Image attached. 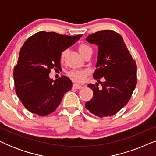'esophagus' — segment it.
Here are the masks:
<instances>
[{
	"instance_id": "esophagus-1",
	"label": "esophagus",
	"mask_w": 156,
	"mask_h": 156,
	"mask_svg": "<svg viewBox=\"0 0 156 156\" xmlns=\"http://www.w3.org/2000/svg\"><path fill=\"white\" fill-rule=\"evenodd\" d=\"M72 87H73V89H82L83 87L82 86V85H80V84H73V86H72Z\"/></svg>"
}]
</instances>
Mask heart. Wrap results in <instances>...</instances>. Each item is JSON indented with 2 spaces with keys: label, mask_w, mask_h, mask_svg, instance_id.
Returning <instances> with one entry per match:
<instances>
[{
  "label": "heart",
  "mask_w": 156,
  "mask_h": 156,
  "mask_svg": "<svg viewBox=\"0 0 156 156\" xmlns=\"http://www.w3.org/2000/svg\"><path fill=\"white\" fill-rule=\"evenodd\" d=\"M89 50H91L90 47H89L87 44H82L79 47V52L81 55L83 57L86 53ZM66 55V50L63 51L61 55V59H63L65 58ZM89 72L87 70H82V69H72L71 71L68 72L67 75L72 80L76 82H83L86 80L87 76H88Z\"/></svg>",
  "instance_id": "obj_1"
}]
</instances>
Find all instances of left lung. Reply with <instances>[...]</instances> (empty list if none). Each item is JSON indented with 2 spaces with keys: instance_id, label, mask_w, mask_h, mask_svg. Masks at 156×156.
I'll return each mask as SVG.
<instances>
[{
  "instance_id": "obj_1",
  "label": "left lung",
  "mask_w": 156,
  "mask_h": 156,
  "mask_svg": "<svg viewBox=\"0 0 156 156\" xmlns=\"http://www.w3.org/2000/svg\"><path fill=\"white\" fill-rule=\"evenodd\" d=\"M87 41L98 46L97 69L93 76L101 85L89 84L93 97L85 104L91 114L99 117L116 114L129 101L137 84V67L122 36L104 30L87 36ZM104 80L102 82L100 80Z\"/></svg>"
}]
</instances>
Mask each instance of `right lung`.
I'll return each mask as SVG.
<instances>
[{
	"mask_svg": "<svg viewBox=\"0 0 156 156\" xmlns=\"http://www.w3.org/2000/svg\"><path fill=\"white\" fill-rule=\"evenodd\" d=\"M82 35L69 36L41 31L25 42L13 71L16 93L23 106L38 116L56 110L64 94L71 90L72 82L65 76L53 81L49 77L52 68L61 67V54L79 40Z\"/></svg>",
	"mask_w": 156,
	"mask_h": 156,
	"instance_id": "obj_1",
	"label": "right lung"
}]
</instances>
